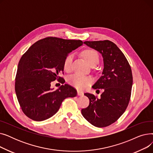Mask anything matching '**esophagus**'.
Instances as JSON below:
<instances>
[{"mask_svg":"<svg viewBox=\"0 0 153 153\" xmlns=\"http://www.w3.org/2000/svg\"><path fill=\"white\" fill-rule=\"evenodd\" d=\"M77 95H78L79 96L83 95H84V92H82V91H81L78 90V91H77Z\"/></svg>","mask_w":153,"mask_h":153,"instance_id":"34e87169","label":"esophagus"}]
</instances>
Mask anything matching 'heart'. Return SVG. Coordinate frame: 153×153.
Wrapping results in <instances>:
<instances>
[{"mask_svg": "<svg viewBox=\"0 0 153 153\" xmlns=\"http://www.w3.org/2000/svg\"><path fill=\"white\" fill-rule=\"evenodd\" d=\"M83 56L90 66H93L99 62V54L93 50H87L84 51L83 52ZM73 57V55L69 54L64 59L63 66L64 69L66 71H69L71 69ZM68 81L71 85L77 88V89L82 90L92 83V78L85 76L74 74L69 77Z\"/></svg>", "mask_w": 153, "mask_h": 153, "instance_id": "1", "label": "heart"}]
</instances>
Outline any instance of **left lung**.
<instances>
[{
	"label": "left lung",
	"mask_w": 153,
	"mask_h": 153,
	"mask_svg": "<svg viewBox=\"0 0 153 153\" xmlns=\"http://www.w3.org/2000/svg\"><path fill=\"white\" fill-rule=\"evenodd\" d=\"M87 46L102 54L103 59L102 75L92 88L103 92L99 99L94 94L85 93L89 105L83 108V117L96 127H105L115 122L126 110L129 103L133 76L131 69L124 54L109 40L86 41Z\"/></svg>",
	"instance_id": "obj_1"
}]
</instances>
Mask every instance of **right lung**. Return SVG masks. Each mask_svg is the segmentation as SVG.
Masks as SVG:
<instances>
[{"mask_svg": "<svg viewBox=\"0 0 153 153\" xmlns=\"http://www.w3.org/2000/svg\"><path fill=\"white\" fill-rule=\"evenodd\" d=\"M82 44L81 40L46 37L32 45L23 54L15 77V90L27 117L43 121L59 110L64 99L77 95V91L69 84L53 91L51 83L56 79L61 84L65 82L58 76L63 73L64 61Z\"/></svg>", "mask_w": 153, "mask_h": 153, "instance_id": "right-lung-1", "label": "right lung"}]
</instances>
